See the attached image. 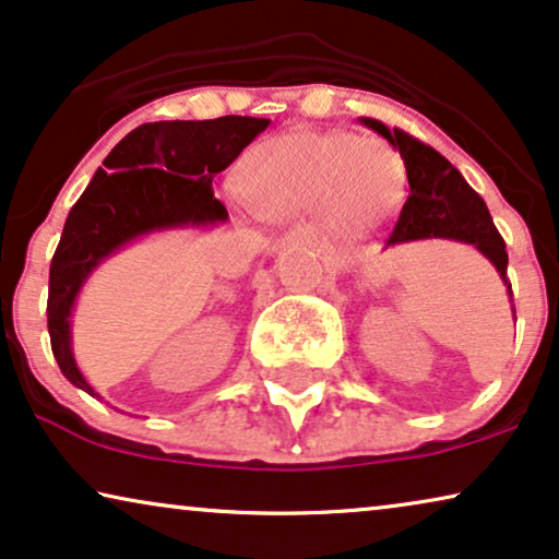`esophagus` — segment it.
Wrapping results in <instances>:
<instances>
[{
    "instance_id": "obj_1",
    "label": "esophagus",
    "mask_w": 559,
    "mask_h": 559,
    "mask_svg": "<svg viewBox=\"0 0 559 559\" xmlns=\"http://www.w3.org/2000/svg\"><path fill=\"white\" fill-rule=\"evenodd\" d=\"M289 241H318V228L310 226V224H302V226H295L293 231L287 234Z\"/></svg>"
}]
</instances>
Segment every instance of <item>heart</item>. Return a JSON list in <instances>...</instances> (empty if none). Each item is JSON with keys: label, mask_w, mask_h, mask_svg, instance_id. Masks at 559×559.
Segmentation results:
<instances>
[{"label": "heart", "mask_w": 559, "mask_h": 559, "mask_svg": "<svg viewBox=\"0 0 559 559\" xmlns=\"http://www.w3.org/2000/svg\"><path fill=\"white\" fill-rule=\"evenodd\" d=\"M247 188L266 218H287L320 205L333 226L348 216L392 209L404 186V163L379 136L293 132L264 142L247 163Z\"/></svg>", "instance_id": "heart-1"}]
</instances>
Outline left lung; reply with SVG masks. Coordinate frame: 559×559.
Wrapping results in <instances>:
<instances>
[{"mask_svg":"<svg viewBox=\"0 0 559 559\" xmlns=\"http://www.w3.org/2000/svg\"><path fill=\"white\" fill-rule=\"evenodd\" d=\"M361 124L384 136L400 152L404 167H407L409 198L402 205V213L396 218L392 236L386 239V247L419 239H453L473 243L496 266L503 285H507L509 302H514L511 282L507 280V243L496 231L484 198L465 182L457 167L450 165L430 144L415 140L402 129H389L381 121L366 117H361ZM511 310H514V305H511Z\"/></svg>","mask_w":559,"mask_h":559,"instance_id":"1","label":"left lung"}]
</instances>
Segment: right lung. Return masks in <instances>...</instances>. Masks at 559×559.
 I'll list each match as a JSON object with an SVG mask.
<instances>
[{
	"label": "right lung",
	"mask_w": 559,
	"mask_h": 559,
	"mask_svg": "<svg viewBox=\"0 0 559 559\" xmlns=\"http://www.w3.org/2000/svg\"><path fill=\"white\" fill-rule=\"evenodd\" d=\"M266 127L270 119L257 117L150 121L132 129L106 155L68 213L50 262V346L73 386L98 396L71 346L73 305L86 280L104 259L142 236L226 224L228 211L213 198L211 182Z\"/></svg>",
	"instance_id": "add662e5"
}]
</instances>
